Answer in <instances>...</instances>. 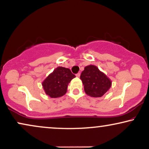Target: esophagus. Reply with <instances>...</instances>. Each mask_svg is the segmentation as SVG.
<instances>
[{
    "instance_id": "obj_1",
    "label": "esophagus",
    "mask_w": 149,
    "mask_h": 149,
    "mask_svg": "<svg viewBox=\"0 0 149 149\" xmlns=\"http://www.w3.org/2000/svg\"><path fill=\"white\" fill-rule=\"evenodd\" d=\"M80 74H80V73H79H79H77V74H76V76H77V77H80Z\"/></svg>"
}]
</instances>
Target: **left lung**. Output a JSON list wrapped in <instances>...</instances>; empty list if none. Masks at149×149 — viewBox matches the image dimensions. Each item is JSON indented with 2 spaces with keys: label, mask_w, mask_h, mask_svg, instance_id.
<instances>
[{
  "label": "left lung",
  "mask_w": 149,
  "mask_h": 149,
  "mask_svg": "<svg viewBox=\"0 0 149 149\" xmlns=\"http://www.w3.org/2000/svg\"><path fill=\"white\" fill-rule=\"evenodd\" d=\"M80 79L84 85L85 92L93 97L102 96L109 91L112 85L110 79L94 65L85 67Z\"/></svg>",
  "instance_id": "obj_1"
}]
</instances>
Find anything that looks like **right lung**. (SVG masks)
<instances>
[{
  "label": "right lung",
  "mask_w": 149,
  "mask_h": 149,
  "mask_svg": "<svg viewBox=\"0 0 149 149\" xmlns=\"http://www.w3.org/2000/svg\"><path fill=\"white\" fill-rule=\"evenodd\" d=\"M75 75L69 68L59 66L53 71L42 83L45 92L51 97H59L67 91L68 83Z\"/></svg>",
  "instance_id": "add662e5"
}]
</instances>
